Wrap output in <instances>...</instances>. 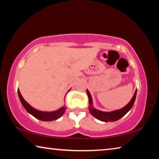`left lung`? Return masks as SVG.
<instances>
[{"label": "left lung", "mask_w": 159, "mask_h": 159, "mask_svg": "<svg viewBox=\"0 0 159 159\" xmlns=\"http://www.w3.org/2000/svg\"><path fill=\"white\" fill-rule=\"evenodd\" d=\"M87 94L88 96V99H89V104H90L89 111L90 112V114H92L94 117L98 118V119L99 120H102V121L113 122L120 119V118H122L123 116H124L131 109L132 107H133L134 104V100H135L137 90L134 92L133 98L131 99V100L127 104V105L119 110H116V111H114L111 112H104V111H98V110L93 108L92 106L93 105L92 98H91L90 93L88 90H87Z\"/></svg>", "instance_id": "1"}]
</instances>
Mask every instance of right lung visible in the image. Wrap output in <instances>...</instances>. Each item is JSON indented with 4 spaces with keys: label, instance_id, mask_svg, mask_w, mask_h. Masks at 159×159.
<instances>
[{
    "label": "right lung",
    "instance_id": "obj_1",
    "mask_svg": "<svg viewBox=\"0 0 159 159\" xmlns=\"http://www.w3.org/2000/svg\"><path fill=\"white\" fill-rule=\"evenodd\" d=\"M18 95L20 98V101L22 104L23 107H25V109L29 112V114H31L32 116H34L35 118H36L37 119L43 120V121H52V120H55L58 119L59 118H60L61 116L64 114V113L66 111L65 107H61V109L57 110L55 111L52 112H44V111H40L38 110L35 109L31 106L26 102L24 98L21 96L20 90H17Z\"/></svg>",
    "mask_w": 159,
    "mask_h": 159
}]
</instances>
